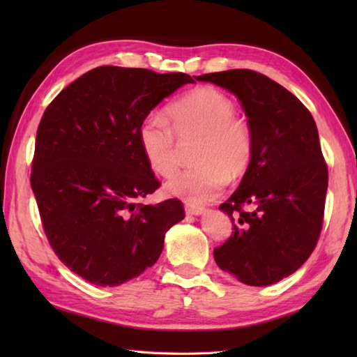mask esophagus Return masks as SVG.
<instances>
[{
	"instance_id": "34e87169",
	"label": "esophagus",
	"mask_w": 357,
	"mask_h": 357,
	"mask_svg": "<svg viewBox=\"0 0 357 357\" xmlns=\"http://www.w3.org/2000/svg\"><path fill=\"white\" fill-rule=\"evenodd\" d=\"M204 211H206V208H204V207H196V206H187L185 207V213L192 215V216H201V215H204Z\"/></svg>"
}]
</instances>
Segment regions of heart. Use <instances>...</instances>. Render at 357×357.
Listing matches in <instances>:
<instances>
[{"instance_id": "obj_1", "label": "heart", "mask_w": 357, "mask_h": 357, "mask_svg": "<svg viewBox=\"0 0 357 357\" xmlns=\"http://www.w3.org/2000/svg\"><path fill=\"white\" fill-rule=\"evenodd\" d=\"M169 119L149 113L138 126V142L151 172L169 178L179 165V139L199 138L193 161L165 185L174 198L190 206L213 201L229 181L247 173L253 158V133L236 116V105L215 89H195L170 105Z\"/></svg>"}]
</instances>
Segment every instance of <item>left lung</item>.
Here are the masks:
<instances>
[{"instance_id": "obj_1", "label": "left lung", "mask_w": 357, "mask_h": 357, "mask_svg": "<svg viewBox=\"0 0 357 357\" xmlns=\"http://www.w3.org/2000/svg\"><path fill=\"white\" fill-rule=\"evenodd\" d=\"M196 79L238 96L253 133L252 164L219 206L234 231L215 248V261L242 284H276L308 259L322 229L328 170L316 123L298 98L257 72L233 69Z\"/></svg>"}]
</instances>
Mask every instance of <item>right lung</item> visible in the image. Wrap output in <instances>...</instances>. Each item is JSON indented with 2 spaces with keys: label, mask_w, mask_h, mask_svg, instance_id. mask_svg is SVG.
Here are the masks:
<instances>
[{
  "label": "right lung",
  "mask_w": 357,
  "mask_h": 357,
  "mask_svg": "<svg viewBox=\"0 0 357 357\" xmlns=\"http://www.w3.org/2000/svg\"><path fill=\"white\" fill-rule=\"evenodd\" d=\"M188 82L185 73L102 66L44 112L30 184L52 248L89 282L116 287L139 276L185 216L178 199H136L159 187L138 142L141 119Z\"/></svg>",
  "instance_id": "obj_1"
}]
</instances>
